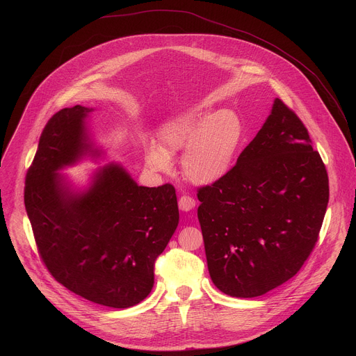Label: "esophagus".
Listing matches in <instances>:
<instances>
[{
  "instance_id": "34e87169",
  "label": "esophagus",
  "mask_w": 356,
  "mask_h": 356,
  "mask_svg": "<svg viewBox=\"0 0 356 356\" xmlns=\"http://www.w3.org/2000/svg\"><path fill=\"white\" fill-rule=\"evenodd\" d=\"M194 206H195V201H194L193 197H190V195H181V197L179 198V209H180L181 211H190V210L194 209Z\"/></svg>"
}]
</instances>
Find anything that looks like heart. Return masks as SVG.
I'll return each mask as SVG.
<instances>
[{"label":"heart","instance_id":"1","mask_svg":"<svg viewBox=\"0 0 356 356\" xmlns=\"http://www.w3.org/2000/svg\"><path fill=\"white\" fill-rule=\"evenodd\" d=\"M243 135V122L234 111L190 108L162 125L159 149L147 152L146 163L152 170L168 172L170 156L183 152L184 177L198 186H210L231 170Z\"/></svg>","mask_w":356,"mask_h":356}]
</instances>
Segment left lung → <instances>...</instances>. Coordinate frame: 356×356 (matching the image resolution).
I'll list each match as a JSON object with an SVG mask.
<instances>
[{"mask_svg":"<svg viewBox=\"0 0 356 356\" xmlns=\"http://www.w3.org/2000/svg\"><path fill=\"white\" fill-rule=\"evenodd\" d=\"M197 197L213 283L249 298L291 279L310 257L327 211L328 175L307 128L276 98L236 165Z\"/></svg>","mask_w":356,"mask_h":356,"instance_id":"left-lung-1","label":"left lung"}]
</instances>
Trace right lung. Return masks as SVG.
<instances>
[{
    "mask_svg": "<svg viewBox=\"0 0 356 356\" xmlns=\"http://www.w3.org/2000/svg\"><path fill=\"white\" fill-rule=\"evenodd\" d=\"M91 111L74 106L47 121L26 173L25 209L50 275L86 300L128 309L154 287L155 261L179 224L177 197L169 183L138 186L114 163L73 191L58 170L99 155L86 127Z\"/></svg>",
    "mask_w": 356,
    "mask_h": 356,
    "instance_id": "1",
    "label": "right lung"
}]
</instances>
